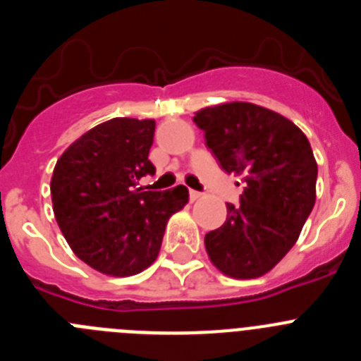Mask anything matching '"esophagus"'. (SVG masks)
Wrapping results in <instances>:
<instances>
[{
  "label": "esophagus",
  "mask_w": 361,
  "mask_h": 361,
  "mask_svg": "<svg viewBox=\"0 0 361 361\" xmlns=\"http://www.w3.org/2000/svg\"><path fill=\"white\" fill-rule=\"evenodd\" d=\"M200 197H202V193H199V191H193V190L190 191V199L191 200H199Z\"/></svg>",
  "instance_id": "34e87169"
}]
</instances>
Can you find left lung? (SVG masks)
<instances>
[{"label":"left lung","instance_id":"8db88e82","mask_svg":"<svg viewBox=\"0 0 361 361\" xmlns=\"http://www.w3.org/2000/svg\"><path fill=\"white\" fill-rule=\"evenodd\" d=\"M193 121L222 170L245 183L240 206L226 204L224 224L204 237L206 253L222 275L258 279L288 255L312 212L311 145L288 117L244 101L206 106Z\"/></svg>","mask_w":361,"mask_h":361}]
</instances>
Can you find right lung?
Segmentation results:
<instances>
[{"label":"right lung","mask_w":361,"mask_h":361,"mask_svg":"<svg viewBox=\"0 0 361 361\" xmlns=\"http://www.w3.org/2000/svg\"><path fill=\"white\" fill-rule=\"evenodd\" d=\"M155 121L114 117L82 133L57 159L52 209L70 250L108 276H132L155 262L168 220L190 200L188 188L142 191Z\"/></svg>","instance_id":"add662e5"}]
</instances>
